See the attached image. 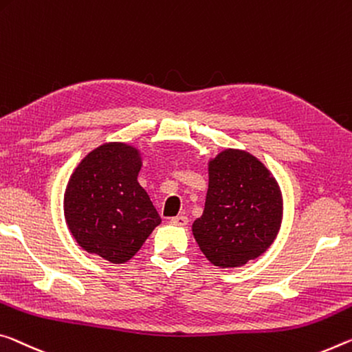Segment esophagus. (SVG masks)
Segmentation results:
<instances>
[{
    "label": "esophagus",
    "instance_id": "obj_1",
    "mask_svg": "<svg viewBox=\"0 0 352 352\" xmlns=\"http://www.w3.org/2000/svg\"><path fill=\"white\" fill-rule=\"evenodd\" d=\"M170 224L185 227V226H188V217H186V216H183V214H180V216H175V217H170Z\"/></svg>",
    "mask_w": 352,
    "mask_h": 352
}]
</instances>
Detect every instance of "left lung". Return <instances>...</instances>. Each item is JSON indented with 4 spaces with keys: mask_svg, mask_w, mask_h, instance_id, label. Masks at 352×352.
Returning a JSON list of instances; mask_svg holds the SVG:
<instances>
[{
    "mask_svg": "<svg viewBox=\"0 0 352 352\" xmlns=\"http://www.w3.org/2000/svg\"><path fill=\"white\" fill-rule=\"evenodd\" d=\"M280 221V191L255 156L228 148L210 161L205 210L192 233L211 263L235 267L260 256L276 239Z\"/></svg>",
    "mask_w": 352,
    "mask_h": 352,
    "instance_id": "8db88e82",
    "label": "left lung"
}]
</instances>
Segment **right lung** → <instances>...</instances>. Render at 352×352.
<instances>
[{
  "label": "right lung",
  "instance_id": "right-lung-1",
  "mask_svg": "<svg viewBox=\"0 0 352 352\" xmlns=\"http://www.w3.org/2000/svg\"><path fill=\"white\" fill-rule=\"evenodd\" d=\"M136 148L109 142L92 150L70 177L64 213L72 235L87 252L125 263L161 217L138 183Z\"/></svg>",
  "mask_w": 352,
  "mask_h": 352
}]
</instances>
